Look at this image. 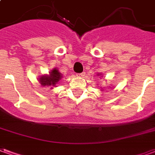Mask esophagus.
<instances>
[{
  "label": "esophagus",
  "instance_id": "obj_1",
  "mask_svg": "<svg viewBox=\"0 0 155 155\" xmlns=\"http://www.w3.org/2000/svg\"><path fill=\"white\" fill-rule=\"evenodd\" d=\"M84 74H85V73H84V72H82V73H81V74H76V76H78V77H83Z\"/></svg>",
  "mask_w": 155,
  "mask_h": 155
}]
</instances>
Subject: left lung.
<instances>
[{
  "mask_svg": "<svg viewBox=\"0 0 155 155\" xmlns=\"http://www.w3.org/2000/svg\"><path fill=\"white\" fill-rule=\"evenodd\" d=\"M98 75H99V74H98Z\"/></svg>",
  "mask_w": 155,
  "mask_h": 155,
  "instance_id": "left-lung-1",
  "label": "left lung"
}]
</instances>
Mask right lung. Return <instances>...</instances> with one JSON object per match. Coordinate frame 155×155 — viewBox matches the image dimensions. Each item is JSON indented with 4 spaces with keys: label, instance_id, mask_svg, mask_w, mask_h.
Instances as JSON below:
<instances>
[{
    "label": "right lung",
    "instance_id": "1",
    "mask_svg": "<svg viewBox=\"0 0 155 155\" xmlns=\"http://www.w3.org/2000/svg\"><path fill=\"white\" fill-rule=\"evenodd\" d=\"M61 78H62L61 73L59 72L56 68H54L49 74H44V75L41 76V78L39 79V81L42 86L54 87Z\"/></svg>",
    "mask_w": 155,
    "mask_h": 155
}]
</instances>
